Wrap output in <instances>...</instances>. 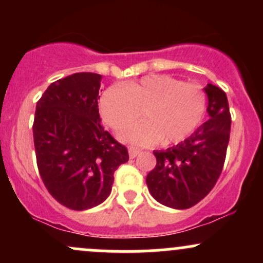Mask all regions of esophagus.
Masks as SVG:
<instances>
[{
  "instance_id": "34e87169",
  "label": "esophagus",
  "mask_w": 263,
  "mask_h": 263,
  "mask_svg": "<svg viewBox=\"0 0 263 263\" xmlns=\"http://www.w3.org/2000/svg\"><path fill=\"white\" fill-rule=\"evenodd\" d=\"M140 152H141V151L138 148H135V147H129V148H128L129 158H132V159L136 158V157L140 155Z\"/></svg>"
}]
</instances>
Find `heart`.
Wrapping results in <instances>:
<instances>
[{
    "label": "heart",
    "mask_w": 263,
    "mask_h": 263,
    "mask_svg": "<svg viewBox=\"0 0 263 263\" xmlns=\"http://www.w3.org/2000/svg\"><path fill=\"white\" fill-rule=\"evenodd\" d=\"M206 92L198 84L184 83L170 75H148L102 93L100 115L105 125L123 131L121 140L136 146L177 144L192 136L206 112Z\"/></svg>",
    "instance_id": "heart-1"
}]
</instances>
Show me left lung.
Wrapping results in <instances>:
<instances>
[{"label":"left lung","instance_id":"obj_1","mask_svg":"<svg viewBox=\"0 0 263 263\" xmlns=\"http://www.w3.org/2000/svg\"><path fill=\"white\" fill-rule=\"evenodd\" d=\"M204 90L209 120L177 146L155 151L157 164L146 178L152 197L173 209H189L203 200L224 167L231 128L229 101L213 84Z\"/></svg>","mask_w":263,"mask_h":263}]
</instances>
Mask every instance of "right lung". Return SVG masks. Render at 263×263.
Here are the masks:
<instances>
[{
	"label": "right lung",
	"instance_id": "obj_1",
	"mask_svg": "<svg viewBox=\"0 0 263 263\" xmlns=\"http://www.w3.org/2000/svg\"><path fill=\"white\" fill-rule=\"evenodd\" d=\"M102 77L75 73L48 86L33 122L35 158L45 188L71 210L101 204L111 193L114 173L128 151L105 131L98 100Z\"/></svg>",
	"mask_w": 263,
	"mask_h": 263
}]
</instances>
